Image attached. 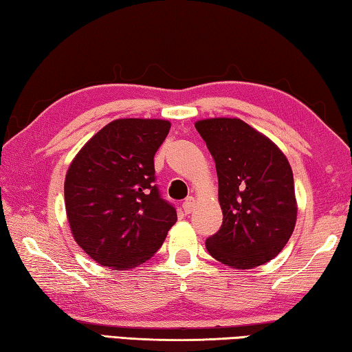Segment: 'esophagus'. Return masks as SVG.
Wrapping results in <instances>:
<instances>
[{
	"mask_svg": "<svg viewBox=\"0 0 352 352\" xmlns=\"http://www.w3.org/2000/svg\"><path fill=\"white\" fill-rule=\"evenodd\" d=\"M195 206H196L195 198H188V199H186V202H184V204H182V208H184V212H186L187 214H190V213H192V212L195 210Z\"/></svg>",
	"mask_w": 352,
	"mask_h": 352,
	"instance_id": "1",
	"label": "esophagus"
}]
</instances>
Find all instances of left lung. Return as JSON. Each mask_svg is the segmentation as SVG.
Wrapping results in <instances>:
<instances>
[{
  "instance_id": "left-lung-1",
  "label": "left lung",
  "mask_w": 352,
  "mask_h": 352,
  "mask_svg": "<svg viewBox=\"0 0 352 352\" xmlns=\"http://www.w3.org/2000/svg\"><path fill=\"white\" fill-rule=\"evenodd\" d=\"M217 164L223 226L206 239L214 260L254 269L280 254L297 223L291 164L267 135L236 117L198 120Z\"/></svg>"
}]
</instances>
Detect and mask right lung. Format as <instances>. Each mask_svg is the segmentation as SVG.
<instances>
[{"instance_id": "obj_1", "label": "right lung", "mask_w": 352, "mask_h": 352, "mask_svg": "<svg viewBox=\"0 0 352 352\" xmlns=\"http://www.w3.org/2000/svg\"><path fill=\"white\" fill-rule=\"evenodd\" d=\"M171 128L162 119H116L82 146L65 177L67 223L76 243L113 270L156 254L177 221L154 186V154Z\"/></svg>"}]
</instances>
